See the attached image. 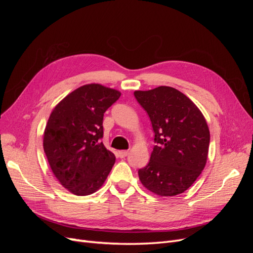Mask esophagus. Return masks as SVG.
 Returning <instances> with one entry per match:
<instances>
[{
  "label": "esophagus",
  "instance_id": "34e87169",
  "mask_svg": "<svg viewBox=\"0 0 253 253\" xmlns=\"http://www.w3.org/2000/svg\"><path fill=\"white\" fill-rule=\"evenodd\" d=\"M127 154H128V151H127V150H122V151H119V156H120L121 158H125Z\"/></svg>",
  "mask_w": 253,
  "mask_h": 253
}]
</instances>
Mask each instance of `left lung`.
<instances>
[{
	"label": "left lung",
	"instance_id": "8db88e82",
	"mask_svg": "<svg viewBox=\"0 0 253 253\" xmlns=\"http://www.w3.org/2000/svg\"><path fill=\"white\" fill-rule=\"evenodd\" d=\"M134 96L149 115L156 143L149 164L138 170L141 183L160 196L185 192L208 157L210 132L204 115L186 95L170 86L136 90Z\"/></svg>",
	"mask_w": 253,
	"mask_h": 253
}]
</instances>
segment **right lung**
Listing matches in <instances>:
<instances>
[{
    "label": "right lung",
    "instance_id": "obj_1",
    "mask_svg": "<svg viewBox=\"0 0 253 253\" xmlns=\"http://www.w3.org/2000/svg\"><path fill=\"white\" fill-rule=\"evenodd\" d=\"M120 91L86 84L68 94L52 110L44 131L43 148L61 185L75 195L96 192L115 164L101 142L103 115Z\"/></svg>",
    "mask_w": 253,
    "mask_h": 253
}]
</instances>
